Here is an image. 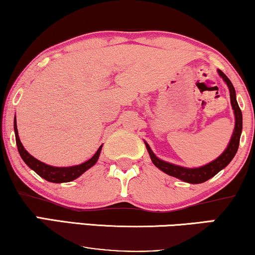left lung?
I'll return each mask as SVG.
<instances>
[{"mask_svg": "<svg viewBox=\"0 0 255 255\" xmlns=\"http://www.w3.org/2000/svg\"><path fill=\"white\" fill-rule=\"evenodd\" d=\"M218 74H220V76L227 82L229 90H230L231 105H232V109L235 111V116H236V126H235V131L234 134H232L231 141L229 143L228 148L225 149V151L222 153L217 159H215L214 162H211L209 164L204 165L202 167H198V168L181 167V166H178V165L166 163L164 162V160H160L159 158H157L155 153L152 152V150L150 149L148 143H145L146 150H148L150 158H151L152 163L155 164V166H157L159 170L165 172L166 174L180 179L182 181L189 182V184H201V182H204L207 181L208 179L213 178L215 174H217L222 168H224L229 163L231 162L239 146L240 134H242V129H243L242 110L239 109L238 103H237L236 91H235L234 85L231 83V81L229 80L227 75H225L222 70H218Z\"/></svg>", "mask_w": 255, "mask_h": 255, "instance_id": "8db88e82", "label": "left lung"}]
</instances>
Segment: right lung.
<instances>
[{
	"label": "right lung",
	"instance_id": "obj_1",
	"mask_svg": "<svg viewBox=\"0 0 255 255\" xmlns=\"http://www.w3.org/2000/svg\"><path fill=\"white\" fill-rule=\"evenodd\" d=\"M13 128H15V135H16V143L17 148H18V152L21 157V159L24 160L25 164L27 165L28 167L32 168L35 173L40 175L41 178H44L45 180L51 181V182H69L73 181L75 179L80 177L81 174H83L85 171L89 170L91 166H93L97 163V160L99 158L100 150H102V146H99V149L97 150V152L93 155L90 159L84 162L83 164L76 165V166H70V167H54L49 166V165L40 162V160L35 159L34 157H32L30 153H28L26 150L24 149L23 144H21L19 136H18V130H17V125H16V118L15 123H13Z\"/></svg>",
	"mask_w": 255,
	"mask_h": 255
}]
</instances>
